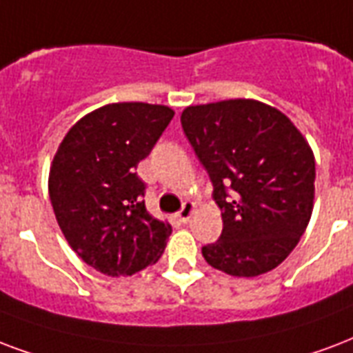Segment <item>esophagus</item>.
Returning <instances> with one entry per match:
<instances>
[{"mask_svg":"<svg viewBox=\"0 0 353 353\" xmlns=\"http://www.w3.org/2000/svg\"><path fill=\"white\" fill-rule=\"evenodd\" d=\"M192 212H194V203H190V201H185L176 216L179 219V222H188V219L192 216Z\"/></svg>","mask_w":353,"mask_h":353,"instance_id":"esophagus-1","label":"esophagus"}]
</instances>
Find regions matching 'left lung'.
<instances>
[{
    "mask_svg": "<svg viewBox=\"0 0 353 353\" xmlns=\"http://www.w3.org/2000/svg\"><path fill=\"white\" fill-rule=\"evenodd\" d=\"M185 137L222 211L219 241L201 248L212 268L254 278L281 265L307 228L314 155L283 112L257 99L190 105Z\"/></svg>",
    "mask_w": 353,
    "mask_h": 353,
    "instance_id": "1",
    "label": "left lung"
}]
</instances>
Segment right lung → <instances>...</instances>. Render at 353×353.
Instances as JSON below:
<instances>
[{"label":"right lung","instance_id":"obj_1","mask_svg":"<svg viewBox=\"0 0 353 353\" xmlns=\"http://www.w3.org/2000/svg\"><path fill=\"white\" fill-rule=\"evenodd\" d=\"M174 118L166 105L111 103L83 117L50 168V200L75 254L107 276H133L157 263L172 225L144 205L137 166Z\"/></svg>","mask_w":353,"mask_h":353}]
</instances>
